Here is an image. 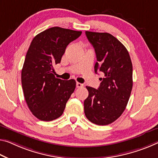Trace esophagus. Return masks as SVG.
<instances>
[{"mask_svg": "<svg viewBox=\"0 0 158 158\" xmlns=\"http://www.w3.org/2000/svg\"><path fill=\"white\" fill-rule=\"evenodd\" d=\"M76 85H77V88H81V87L84 86V84L79 83V82H77Z\"/></svg>", "mask_w": 158, "mask_h": 158, "instance_id": "obj_1", "label": "esophagus"}]
</instances>
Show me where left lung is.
Instances as JSON below:
<instances>
[{
  "mask_svg": "<svg viewBox=\"0 0 158 158\" xmlns=\"http://www.w3.org/2000/svg\"><path fill=\"white\" fill-rule=\"evenodd\" d=\"M86 35L96 52L95 72L104 77L98 89L86 86L84 113L92 123L103 126L118 119L126 108L133 86L132 63L126 48L112 34L87 31Z\"/></svg>",
  "mask_w": 158,
  "mask_h": 158,
  "instance_id": "1",
  "label": "left lung"
}]
</instances>
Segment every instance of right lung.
<instances>
[{
	"label": "right lung",
	"instance_id": "obj_1",
	"mask_svg": "<svg viewBox=\"0 0 158 158\" xmlns=\"http://www.w3.org/2000/svg\"><path fill=\"white\" fill-rule=\"evenodd\" d=\"M81 31L55 27L37 34L27 52L22 69V85L30 111L42 121H52L63 113L76 81L56 78L53 66L60 62L67 46Z\"/></svg>",
	"mask_w": 158,
	"mask_h": 158
}]
</instances>
